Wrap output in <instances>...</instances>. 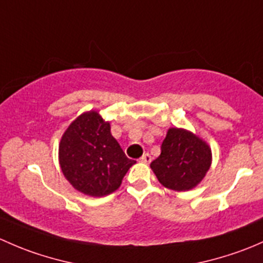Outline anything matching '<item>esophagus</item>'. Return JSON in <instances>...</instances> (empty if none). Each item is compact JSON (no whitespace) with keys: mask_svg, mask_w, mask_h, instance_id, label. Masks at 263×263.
Segmentation results:
<instances>
[{"mask_svg":"<svg viewBox=\"0 0 263 263\" xmlns=\"http://www.w3.org/2000/svg\"><path fill=\"white\" fill-rule=\"evenodd\" d=\"M140 161L143 162V163H149L152 161V157L149 153H144L142 157H140Z\"/></svg>","mask_w":263,"mask_h":263,"instance_id":"34e87169","label":"esophagus"}]
</instances>
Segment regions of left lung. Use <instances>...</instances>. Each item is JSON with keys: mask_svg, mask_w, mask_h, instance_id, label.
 <instances>
[{"mask_svg": "<svg viewBox=\"0 0 263 263\" xmlns=\"http://www.w3.org/2000/svg\"><path fill=\"white\" fill-rule=\"evenodd\" d=\"M212 148L199 135L182 128H170L161 154L151 163L164 187L189 191L196 187L212 166Z\"/></svg>", "mask_w": 263, "mask_h": 263, "instance_id": "left-lung-1", "label": "left lung"}]
</instances>
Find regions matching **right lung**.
Returning <instances> with one entry per match:
<instances>
[{
  "label": "right lung",
  "mask_w": 263,
  "mask_h": 263,
  "mask_svg": "<svg viewBox=\"0 0 263 263\" xmlns=\"http://www.w3.org/2000/svg\"><path fill=\"white\" fill-rule=\"evenodd\" d=\"M59 164L77 191L101 197L118 190L135 161L125 156L110 133V123L91 110L81 114L62 135Z\"/></svg>",
  "instance_id": "right-lung-1"
}]
</instances>
